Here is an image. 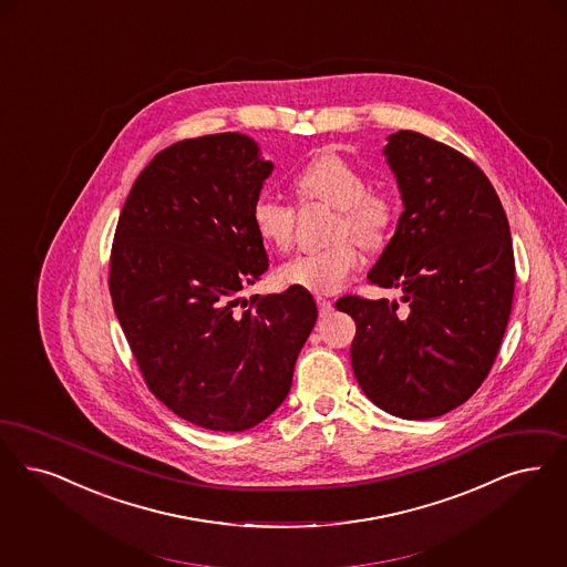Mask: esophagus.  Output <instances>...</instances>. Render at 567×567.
<instances>
[{
    "mask_svg": "<svg viewBox=\"0 0 567 567\" xmlns=\"http://www.w3.org/2000/svg\"><path fill=\"white\" fill-rule=\"evenodd\" d=\"M318 315L320 317H329L333 312V301L324 299V297H317Z\"/></svg>",
    "mask_w": 567,
    "mask_h": 567,
    "instance_id": "esophagus-1",
    "label": "esophagus"
}]
</instances>
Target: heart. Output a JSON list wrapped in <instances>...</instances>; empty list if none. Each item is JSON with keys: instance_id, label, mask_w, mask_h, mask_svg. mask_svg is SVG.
I'll list each match as a JSON object with an SVG mask.
<instances>
[{"instance_id": "b5f03b06", "label": "heart", "mask_w": 567, "mask_h": 567, "mask_svg": "<svg viewBox=\"0 0 567 567\" xmlns=\"http://www.w3.org/2000/svg\"><path fill=\"white\" fill-rule=\"evenodd\" d=\"M295 189L303 200H318L338 208L331 238L352 236L367 249L382 247L394 221V204L378 194L367 192L363 173L350 162L322 154L299 171ZM250 221L257 236L278 250H287L293 243L295 213L272 196L257 198L250 208ZM361 252L348 238L329 245L327 249L299 252L278 268V280L285 287L306 289L310 293H336L346 280L359 270Z\"/></svg>"}]
</instances>
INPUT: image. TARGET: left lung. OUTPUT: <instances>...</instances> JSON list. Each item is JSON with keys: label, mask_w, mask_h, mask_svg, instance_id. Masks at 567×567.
I'll list each match as a JSON object with an SVG mask.
<instances>
[{"label": "left lung", "mask_w": 567, "mask_h": 567, "mask_svg": "<svg viewBox=\"0 0 567 567\" xmlns=\"http://www.w3.org/2000/svg\"><path fill=\"white\" fill-rule=\"evenodd\" d=\"M384 156L401 192L394 236L367 278L401 289L388 299L346 295L357 322L350 361L364 394L390 415L431 420L475 394L496 361L515 291L506 213L473 159L399 131Z\"/></svg>", "instance_id": "left-lung-1"}]
</instances>
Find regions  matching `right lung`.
Returning <instances> with one entry per match:
<instances>
[{
  "mask_svg": "<svg viewBox=\"0 0 567 567\" xmlns=\"http://www.w3.org/2000/svg\"><path fill=\"white\" fill-rule=\"evenodd\" d=\"M274 164L243 133L185 138L143 168L115 227L110 291L159 401L208 431L282 405L318 310L306 289L240 291L268 270L250 221Z\"/></svg>",
  "mask_w": 567,
  "mask_h": 567,
  "instance_id": "add662e5",
  "label": "right lung"
}]
</instances>
